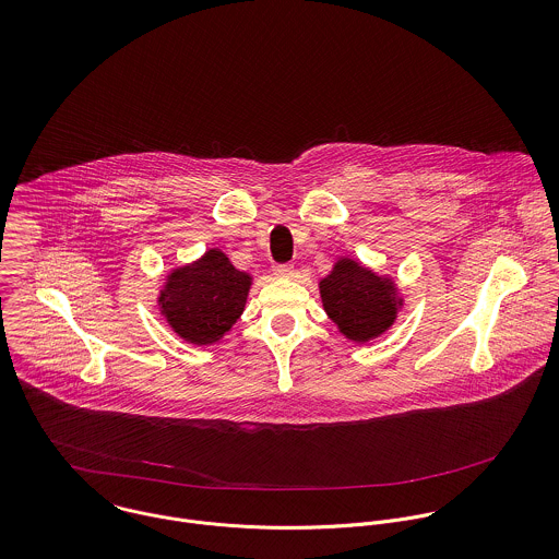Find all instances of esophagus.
Masks as SVG:
<instances>
[{
  "label": "esophagus",
  "mask_w": 559,
  "mask_h": 559,
  "mask_svg": "<svg viewBox=\"0 0 559 559\" xmlns=\"http://www.w3.org/2000/svg\"><path fill=\"white\" fill-rule=\"evenodd\" d=\"M274 274L278 278H289V276H294V265L292 263H278V265H274Z\"/></svg>",
  "instance_id": "obj_1"
}]
</instances>
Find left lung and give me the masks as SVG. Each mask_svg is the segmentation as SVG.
Returning a JSON list of instances; mask_svg holds the SVG:
<instances>
[{
  "mask_svg": "<svg viewBox=\"0 0 559 559\" xmlns=\"http://www.w3.org/2000/svg\"><path fill=\"white\" fill-rule=\"evenodd\" d=\"M318 287L326 316L354 343L384 335L404 307L393 276L378 274L352 257H336L333 270L320 278Z\"/></svg>",
  "mask_w": 559,
  "mask_h": 559,
  "instance_id": "obj_1",
  "label": "left lung"
}]
</instances>
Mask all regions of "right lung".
<instances>
[{"mask_svg": "<svg viewBox=\"0 0 559 559\" xmlns=\"http://www.w3.org/2000/svg\"><path fill=\"white\" fill-rule=\"evenodd\" d=\"M252 274L237 270L221 248L173 267L157 296L166 324L188 343H218L246 309Z\"/></svg>", "mask_w": 559, "mask_h": 559, "instance_id": "add662e5", "label": "right lung"}]
</instances>
